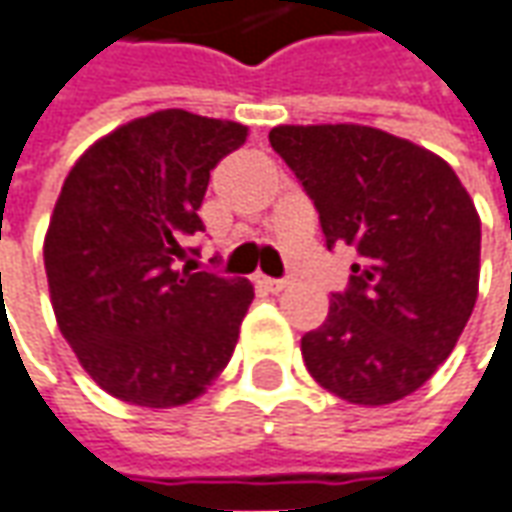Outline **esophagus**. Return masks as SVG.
I'll use <instances>...</instances> for the list:
<instances>
[{
  "instance_id": "esophagus-1",
  "label": "esophagus",
  "mask_w": 512,
  "mask_h": 512,
  "mask_svg": "<svg viewBox=\"0 0 512 512\" xmlns=\"http://www.w3.org/2000/svg\"><path fill=\"white\" fill-rule=\"evenodd\" d=\"M257 283L266 285L269 291H283L285 285H288V280H280V277H257Z\"/></svg>"
}]
</instances>
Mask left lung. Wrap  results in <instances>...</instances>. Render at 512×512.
Returning <instances> with one entry per match:
<instances>
[{
	"label": "left lung",
	"instance_id": "1",
	"mask_svg": "<svg viewBox=\"0 0 512 512\" xmlns=\"http://www.w3.org/2000/svg\"><path fill=\"white\" fill-rule=\"evenodd\" d=\"M269 142L314 201L328 249L358 252L328 319L302 336L308 373L350 403L401 401L451 356L474 311V201L440 156L378 128L277 125Z\"/></svg>",
	"mask_w": 512,
	"mask_h": 512
}]
</instances>
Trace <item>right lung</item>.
<instances>
[{"instance_id": "obj_1", "label": "right lung", "mask_w": 512, "mask_h": 512, "mask_svg": "<svg viewBox=\"0 0 512 512\" xmlns=\"http://www.w3.org/2000/svg\"><path fill=\"white\" fill-rule=\"evenodd\" d=\"M246 125L168 109L117 128L69 170L44 269L52 311L83 370L125 403L168 409L224 370L255 288L193 271L187 241L210 170Z\"/></svg>"}]
</instances>
